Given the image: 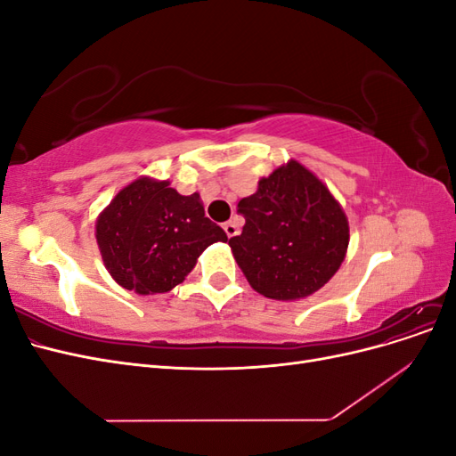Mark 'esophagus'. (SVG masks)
I'll return each mask as SVG.
<instances>
[{
    "label": "esophagus",
    "instance_id": "obj_1",
    "mask_svg": "<svg viewBox=\"0 0 456 456\" xmlns=\"http://www.w3.org/2000/svg\"><path fill=\"white\" fill-rule=\"evenodd\" d=\"M224 232H226L228 238H233V236H238V233H240V228H238L236 223H233V220H230V223L224 224Z\"/></svg>",
    "mask_w": 456,
    "mask_h": 456
}]
</instances>
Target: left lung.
<instances>
[{"mask_svg":"<svg viewBox=\"0 0 456 456\" xmlns=\"http://www.w3.org/2000/svg\"><path fill=\"white\" fill-rule=\"evenodd\" d=\"M238 213L245 226L228 245L247 281L268 298L310 297L346 256V215L320 178L295 159L260 178Z\"/></svg>","mask_w":456,"mask_h":456,"instance_id":"8db88e82","label":"left lung"}]
</instances>
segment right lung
Wrapping results in <instances>:
<instances>
[{
	"mask_svg": "<svg viewBox=\"0 0 456 456\" xmlns=\"http://www.w3.org/2000/svg\"><path fill=\"white\" fill-rule=\"evenodd\" d=\"M226 232L205 216L200 194L181 196L169 181L136 178L96 220L106 270L139 295L167 293L194 270L198 256Z\"/></svg>",
	"mask_w": 456,
	"mask_h": 456,
	"instance_id": "1",
	"label": "right lung"
}]
</instances>
